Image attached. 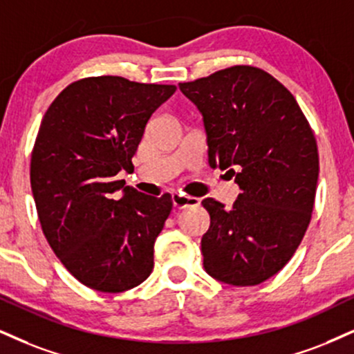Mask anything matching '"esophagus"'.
Returning a JSON list of instances; mask_svg holds the SVG:
<instances>
[{"label": "esophagus", "mask_w": 354, "mask_h": 354, "mask_svg": "<svg viewBox=\"0 0 354 354\" xmlns=\"http://www.w3.org/2000/svg\"><path fill=\"white\" fill-rule=\"evenodd\" d=\"M172 203H174V208H187V207H197L200 203L198 198H194V197H185V195H180V194H174L172 195Z\"/></svg>", "instance_id": "34e87169"}]
</instances>
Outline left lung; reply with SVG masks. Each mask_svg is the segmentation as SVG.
Returning <instances> with one entry per match:
<instances>
[{
  "instance_id": "1",
  "label": "left lung",
  "mask_w": 354,
  "mask_h": 354,
  "mask_svg": "<svg viewBox=\"0 0 354 354\" xmlns=\"http://www.w3.org/2000/svg\"><path fill=\"white\" fill-rule=\"evenodd\" d=\"M203 116L210 167L228 169L241 189L233 208L202 205L210 228L203 268L230 286H257L297 251L312 218L318 149L294 95L270 73L233 65L178 84Z\"/></svg>"
}]
</instances>
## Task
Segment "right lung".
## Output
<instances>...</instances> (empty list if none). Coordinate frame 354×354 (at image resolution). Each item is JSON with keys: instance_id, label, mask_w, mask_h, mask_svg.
Returning a JSON list of instances; mask_svg holds the SVG:
<instances>
[{"instance_id": "obj_1", "label": "right lung", "mask_w": 354, "mask_h": 354, "mask_svg": "<svg viewBox=\"0 0 354 354\" xmlns=\"http://www.w3.org/2000/svg\"><path fill=\"white\" fill-rule=\"evenodd\" d=\"M176 88L86 77L60 91L42 118L30 156L37 216L60 263L90 289L124 292L154 268L172 198L144 195L116 176L134 170L147 121Z\"/></svg>"}]
</instances>
